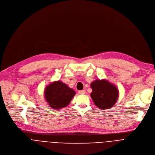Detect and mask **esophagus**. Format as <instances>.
I'll return each instance as SVG.
<instances>
[{"label":"esophagus","instance_id":"34e87169","mask_svg":"<svg viewBox=\"0 0 155 155\" xmlns=\"http://www.w3.org/2000/svg\"><path fill=\"white\" fill-rule=\"evenodd\" d=\"M85 93H86L85 90H81V91H78V93L80 94H85Z\"/></svg>","mask_w":155,"mask_h":155}]
</instances>
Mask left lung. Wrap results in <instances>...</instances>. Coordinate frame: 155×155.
I'll return each mask as SVG.
<instances>
[{"label": "left lung", "mask_w": 155, "mask_h": 155, "mask_svg": "<svg viewBox=\"0 0 155 155\" xmlns=\"http://www.w3.org/2000/svg\"><path fill=\"white\" fill-rule=\"evenodd\" d=\"M93 91L91 97L98 108L105 110L112 107L118 98V88L108 81L96 80L91 83Z\"/></svg>", "instance_id": "left-lung-1"}]
</instances>
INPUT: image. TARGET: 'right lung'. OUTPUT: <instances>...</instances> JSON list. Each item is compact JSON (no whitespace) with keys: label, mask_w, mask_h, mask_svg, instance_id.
<instances>
[{"label":"right lung","mask_w":155,"mask_h":155,"mask_svg":"<svg viewBox=\"0 0 155 155\" xmlns=\"http://www.w3.org/2000/svg\"><path fill=\"white\" fill-rule=\"evenodd\" d=\"M45 99L51 108L58 110L68 106L75 95V92L60 81H54L46 86Z\"/></svg>","instance_id":"obj_1"}]
</instances>
